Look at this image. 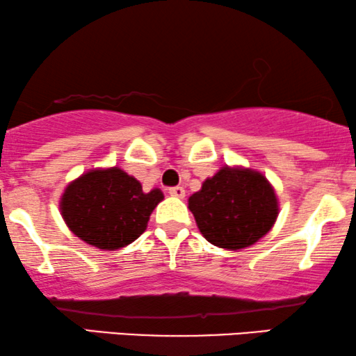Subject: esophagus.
<instances>
[{
	"label": "esophagus",
	"mask_w": 356,
	"mask_h": 356,
	"mask_svg": "<svg viewBox=\"0 0 356 356\" xmlns=\"http://www.w3.org/2000/svg\"><path fill=\"white\" fill-rule=\"evenodd\" d=\"M169 194L172 197H179V199H184V195H186V191H184V187H181V186H175V187H169Z\"/></svg>",
	"instance_id": "34e87169"
}]
</instances>
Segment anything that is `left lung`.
Listing matches in <instances>:
<instances>
[{
    "mask_svg": "<svg viewBox=\"0 0 356 356\" xmlns=\"http://www.w3.org/2000/svg\"><path fill=\"white\" fill-rule=\"evenodd\" d=\"M200 232L220 248H245L262 238L277 219L275 192L262 174L224 167L191 195Z\"/></svg>",
    "mask_w": 356,
    "mask_h": 356,
    "instance_id": "obj_1",
    "label": "left lung"
}]
</instances>
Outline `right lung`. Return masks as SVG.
<instances>
[{
    "label": "right lung",
    "mask_w": 356,
    "mask_h": 356,
    "mask_svg": "<svg viewBox=\"0 0 356 356\" xmlns=\"http://www.w3.org/2000/svg\"><path fill=\"white\" fill-rule=\"evenodd\" d=\"M164 199L159 189L144 194L143 186L113 167L91 170L67 186L61 199L63 219L86 243L115 250L134 242Z\"/></svg>",
    "instance_id": "add662e5"
}]
</instances>
